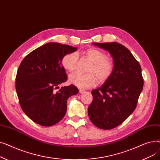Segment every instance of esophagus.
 <instances>
[{"label":"esophagus","instance_id":"obj_1","mask_svg":"<svg viewBox=\"0 0 160 160\" xmlns=\"http://www.w3.org/2000/svg\"><path fill=\"white\" fill-rule=\"evenodd\" d=\"M85 92H86V91H85L84 89H79V93H80V94L84 93Z\"/></svg>","mask_w":160,"mask_h":160}]
</instances>
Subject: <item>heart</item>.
Returning a JSON list of instances; mask_svg holds the SVG:
<instances>
[{"label": "heart", "mask_w": 160, "mask_h": 160, "mask_svg": "<svg viewBox=\"0 0 160 160\" xmlns=\"http://www.w3.org/2000/svg\"><path fill=\"white\" fill-rule=\"evenodd\" d=\"M84 55L91 61L86 74L74 73L69 78V82L80 89L89 88L99 83H104L110 78L114 71V63L110 59L107 58L106 54L97 48H91L84 52ZM63 69L69 72L75 71L77 63V54L76 52L68 53L62 59Z\"/></svg>", "instance_id": "obj_1"}]
</instances>
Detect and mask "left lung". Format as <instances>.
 <instances>
[{
	"mask_svg": "<svg viewBox=\"0 0 160 160\" xmlns=\"http://www.w3.org/2000/svg\"><path fill=\"white\" fill-rule=\"evenodd\" d=\"M110 53L114 71L104 84L91 91L90 121L97 127L110 130L122 123L135 110L143 88L139 63L130 50L115 42L93 43Z\"/></svg>",
	"mask_w": 160,
	"mask_h": 160,
	"instance_id": "obj_1",
	"label": "left lung"
}]
</instances>
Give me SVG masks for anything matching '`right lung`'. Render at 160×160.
Listing matches in <instances>:
<instances>
[{
	"mask_svg": "<svg viewBox=\"0 0 160 160\" xmlns=\"http://www.w3.org/2000/svg\"><path fill=\"white\" fill-rule=\"evenodd\" d=\"M77 50L67 45L48 43L33 50L21 62L15 89L22 111L34 122L50 127L60 121L67 112V100L78 93L72 84L54 91L67 80L62 58Z\"/></svg>",
	"mask_w": 160,
	"mask_h": 160,
	"instance_id": "add662e5",
	"label": "right lung"
}]
</instances>
